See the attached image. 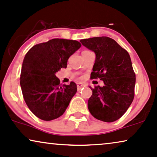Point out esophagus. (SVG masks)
I'll list each match as a JSON object with an SVG mask.
<instances>
[{
    "instance_id": "1",
    "label": "esophagus",
    "mask_w": 157,
    "mask_h": 157,
    "mask_svg": "<svg viewBox=\"0 0 157 157\" xmlns=\"http://www.w3.org/2000/svg\"><path fill=\"white\" fill-rule=\"evenodd\" d=\"M85 86H86V85L83 83H77V89H78V91H80V90L82 89V88L85 87Z\"/></svg>"
}]
</instances>
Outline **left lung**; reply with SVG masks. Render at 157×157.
Segmentation results:
<instances>
[{"instance_id": "8db88e82", "label": "left lung", "mask_w": 157, "mask_h": 157, "mask_svg": "<svg viewBox=\"0 0 157 157\" xmlns=\"http://www.w3.org/2000/svg\"><path fill=\"white\" fill-rule=\"evenodd\" d=\"M96 53L91 79L104 81V86L91 88L88 108L94 118L113 122L123 116L134 100L136 74L130 56L117 41L107 36L80 40Z\"/></svg>"}]
</instances>
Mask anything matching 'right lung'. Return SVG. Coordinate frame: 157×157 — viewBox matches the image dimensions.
<instances>
[{"mask_svg": "<svg viewBox=\"0 0 157 157\" xmlns=\"http://www.w3.org/2000/svg\"><path fill=\"white\" fill-rule=\"evenodd\" d=\"M77 40L53 38L35 45L25 54L20 84L25 104L36 117L51 121L65 112L76 84L62 85L56 73L67 67L68 58L80 48Z\"/></svg>", "mask_w": 157, "mask_h": 157, "instance_id": "add662e5", "label": "right lung"}]
</instances>
